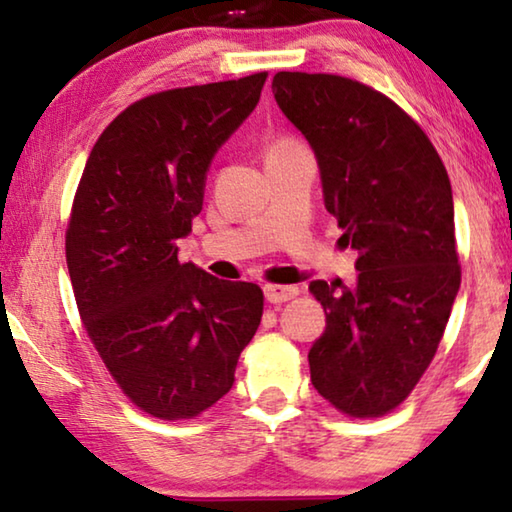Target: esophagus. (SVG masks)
<instances>
[{
	"instance_id": "34e87169",
	"label": "esophagus",
	"mask_w": 512,
	"mask_h": 512,
	"mask_svg": "<svg viewBox=\"0 0 512 512\" xmlns=\"http://www.w3.org/2000/svg\"><path fill=\"white\" fill-rule=\"evenodd\" d=\"M299 294L297 285H264V297L271 301V304H283V301H290Z\"/></svg>"
}]
</instances>
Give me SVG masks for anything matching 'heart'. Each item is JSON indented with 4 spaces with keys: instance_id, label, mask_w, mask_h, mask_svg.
Instances as JSON below:
<instances>
[{
    "instance_id": "obj_1",
    "label": "heart",
    "mask_w": 512,
    "mask_h": 512,
    "mask_svg": "<svg viewBox=\"0 0 512 512\" xmlns=\"http://www.w3.org/2000/svg\"><path fill=\"white\" fill-rule=\"evenodd\" d=\"M292 146H299V141L290 139V136H283V139H276L271 143L269 153H276V150H285V148H292Z\"/></svg>"
}]
</instances>
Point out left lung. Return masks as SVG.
Returning a JSON list of instances; mask_svg holds the SVG:
<instances>
[{
	"mask_svg": "<svg viewBox=\"0 0 512 512\" xmlns=\"http://www.w3.org/2000/svg\"><path fill=\"white\" fill-rule=\"evenodd\" d=\"M271 90L357 250L355 287H308L327 315L308 352L313 387L348 417L387 415L429 369L462 283L448 171L424 129L369 85L278 71Z\"/></svg>",
	"mask_w": 512,
	"mask_h": 512,
	"instance_id": "obj_1",
	"label": "left lung"
}]
</instances>
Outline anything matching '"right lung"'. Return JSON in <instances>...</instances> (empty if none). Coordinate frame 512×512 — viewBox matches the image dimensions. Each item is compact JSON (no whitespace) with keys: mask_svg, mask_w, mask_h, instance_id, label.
Instances as JSON below:
<instances>
[{"mask_svg":"<svg viewBox=\"0 0 512 512\" xmlns=\"http://www.w3.org/2000/svg\"><path fill=\"white\" fill-rule=\"evenodd\" d=\"M266 71L129 104L85 162L67 225L71 287L122 394L160 420H192L234 385L264 294L178 259L215 150L248 118Z\"/></svg>","mask_w":512,"mask_h":512,"instance_id":"add662e5","label":"right lung"}]
</instances>
